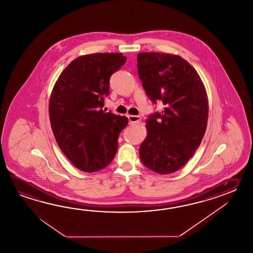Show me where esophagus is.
<instances>
[{"instance_id": "34e87169", "label": "esophagus", "mask_w": 253, "mask_h": 253, "mask_svg": "<svg viewBox=\"0 0 253 253\" xmlns=\"http://www.w3.org/2000/svg\"><path fill=\"white\" fill-rule=\"evenodd\" d=\"M140 120H141V117L139 116H128V121L130 125L138 123Z\"/></svg>"}]
</instances>
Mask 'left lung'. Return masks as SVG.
<instances>
[{
	"instance_id": "obj_1",
	"label": "left lung",
	"mask_w": 253,
	"mask_h": 253,
	"mask_svg": "<svg viewBox=\"0 0 253 253\" xmlns=\"http://www.w3.org/2000/svg\"><path fill=\"white\" fill-rule=\"evenodd\" d=\"M137 70L152 103L164 105L162 112L146 119L147 136L140 145V159L153 172H176L205 135L209 113L205 86L196 70L176 55L141 52Z\"/></svg>"
}]
</instances>
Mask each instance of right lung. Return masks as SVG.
Listing matches in <instances>:
<instances>
[{
    "instance_id": "right-lung-1",
    "label": "right lung",
    "mask_w": 253,
    "mask_h": 253,
    "mask_svg": "<svg viewBox=\"0 0 253 253\" xmlns=\"http://www.w3.org/2000/svg\"><path fill=\"white\" fill-rule=\"evenodd\" d=\"M126 61L121 53L81 56L54 85L48 114L60 150L78 169L93 172L108 167L128 119L103 110L110 77Z\"/></svg>"
}]
</instances>
